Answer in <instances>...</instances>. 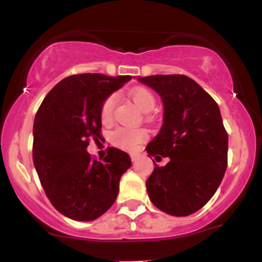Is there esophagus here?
<instances>
[{"label": "esophagus", "mask_w": 262, "mask_h": 262, "mask_svg": "<svg viewBox=\"0 0 262 262\" xmlns=\"http://www.w3.org/2000/svg\"><path fill=\"white\" fill-rule=\"evenodd\" d=\"M130 159H132V161L135 162V161L138 160V155H135V154H132V155H130Z\"/></svg>", "instance_id": "34e87169"}]
</instances>
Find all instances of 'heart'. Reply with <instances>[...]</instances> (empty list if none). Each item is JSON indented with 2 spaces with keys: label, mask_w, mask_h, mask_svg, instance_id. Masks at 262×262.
<instances>
[{
  "label": "heart",
  "mask_w": 262,
  "mask_h": 262,
  "mask_svg": "<svg viewBox=\"0 0 262 262\" xmlns=\"http://www.w3.org/2000/svg\"><path fill=\"white\" fill-rule=\"evenodd\" d=\"M130 97L138 108L143 112H149L155 106V97L151 91L145 87H137L130 92ZM117 97L116 95H111L104 100L101 107V121L103 123H110L112 121L114 108H116ZM146 133L143 129L132 128H118L113 132L112 140L116 145L124 149H133L141 140L145 138Z\"/></svg>",
  "instance_id": "1"
}]
</instances>
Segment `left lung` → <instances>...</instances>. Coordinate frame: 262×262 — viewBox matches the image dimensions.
<instances>
[{
    "label": "left lung",
    "instance_id": "1",
    "mask_svg": "<svg viewBox=\"0 0 262 262\" xmlns=\"http://www.w3.org/2000/svg\"><path fill=\"white\" fill-rule=\"evenodd\" d=\"M161 97L164 121L146 146L155 164L146 191L155 207L175 217L197 212L215 193L228 164V134L217 102L185 75L138 77Z\"/></svg>",
    "mask_w": 262,
    "mask_h": 262
}]
</instances>
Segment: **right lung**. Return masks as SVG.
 I'll return each instance as SVG.
<instances>
[{
    "instance_id": "add662e5",
    "label": "right lung",
    "mask_w": 262,
    "mask_h": 262,
    "mask_svg": "<svg viewBox=\"0 0 262 262\" xmlns=\"http://www.w3.org/2000/svg\"><path fill=\"white\" fill-rule=\"evenodd\" d=\"M132 76L80 74L65 77L41 102L33 125V162L45 194L58 212L80 222L106 213L132 166L127 152L108 148L92 160L89 139L101 138V107Z\"/></svg>"
}]
</instances>
